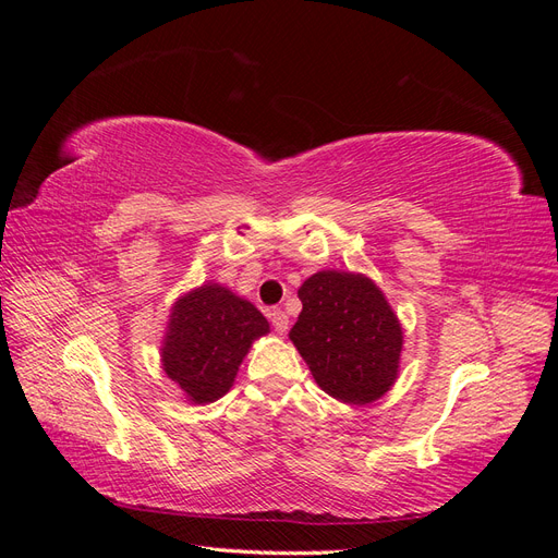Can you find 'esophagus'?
Masks as SVG:
<instances>
[{
	"label": "esophagus",
	"mask_w": 558,
	"mask_h": 558,
	"mask_svg": "<svg viewBox=\"0 0 558 558\" xmlns=\"http://www.w3.org/2000/svg\"><path fill=\"white\" fill-rule=\"evenodd\" d=\"M269 320H272V326L279 335H283L286 330H289V316H286L283 310H272L269 312Z\"/></svg>",
	"instance_id": "esophagus-1"
}]
</instances>
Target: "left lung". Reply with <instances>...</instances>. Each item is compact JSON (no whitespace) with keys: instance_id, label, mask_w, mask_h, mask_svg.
I'll return each instance as SVG.
<instances>
[{"instance_id":"left-lung-1","label":"left lung","mask_w":558,"mask_h":558,"mask_svg":"<svg viewBox=\"0 0 558 558\" xmlns=\"http://www.w3.org/2000/svg\"><path fill=\"white\" fill-rule=\"evenodd\" d=\"M298 298L302 312L291 340L316 384L349 404L381 398L398 377L402 330L377 286L326 269L302 283Z\"/></svg>"}]
</instances>
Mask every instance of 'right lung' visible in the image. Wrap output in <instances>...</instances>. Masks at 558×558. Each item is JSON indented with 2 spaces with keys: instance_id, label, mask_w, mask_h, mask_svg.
<instances>
[{
  "instance_id": "right-lung-1",
  "label": "right lung",
  "mask_w": 558,
  "mask_h": 558,
  "mask_svg": "<svg viewBox=\"0 0 558 558\" xmlns=\"http://www.w3.org/2000/svg\"><path fill=\"white\" fill-rule=\"evenodd\" d=\"M269 330L251 302L218 283L183 295L162 347V367L193 402H214L230 391L251 342Z\"/></svg>"
}]
</instances>
